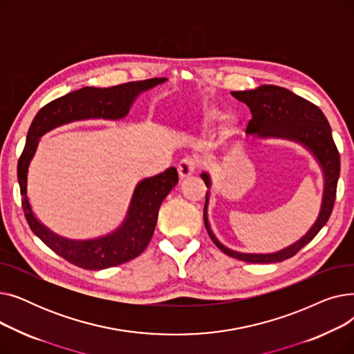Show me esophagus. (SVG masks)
<instances>
[{
    "label": "esophagus",
    "mask_w": 354,
    "mask_h": 354,
    "mask_svg": "<svg viewBox=\"0 0 354 354\" xmlns=\"http://www.w3.org/2000/svg\"><path fill=\"white\" fill-rule=\"evenodd\" d=\"M196 167H198L196 159H194V158H185V159H182V160L179 162V165H178L179 178H180V179L189 178L191 175L195 174Z\"/></svg>",
    "instance_id": "34e87169"
}]
</instances>
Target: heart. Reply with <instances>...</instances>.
<instances>
[{"label": "heart", "mask_w": 354, "mask_h": 354, "mask_svg": "<svg viewBox=\"0 0 354 354\" xmlns=\"http://www.w3.org/2000/svg\"><path fill=\"white\" fill-rule=\"evenodd\" d=\"M207 119H209V120L216 119V113H215V111H208V113H207Z\"/></svg>", "instance_id": "1"}]
</instances>
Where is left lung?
<instances>
[{"label":"left lung","mask_w":354,"mask_h":354,"mask_svg":"<svg viewBox=\"0 0 354 354\" xmlns=\"http://www.w3.org/2000/svg\"><path fill=\"white\" fill-rule=\"evenodd\" d=\"M231 95L239 102L245 103L251 110L252 119L248 122L245 130L247 135H258L261 138H284L300 142L314 153L324 171L326 183L323 205L315 224L300 241L274 254H243L222 245L212 234L208 224L207 194V203L205 208H203V221H205L207 231L214 241V244L222 252L232 258L241 259V261L252 264L280 263L287 258H291L303 247H306L328 221L334 207V201H336L337 180L340 176V153L336 143L333 140L331 127L320 107L294 95L292 91L280 86L263 84L254 90L231 91ZM201 176L203 182H205L207 188H209V176L207 174H202Z\"/></svg>","instance_id":"8db88e82"}]
</instances>
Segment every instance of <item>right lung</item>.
I'll return each mask as SVG.
<instances>
[{"label":"right lung","instance_id":"obj_1","mask_svg":"<svg viewBox=\"0 0 354 354\" xmlns=\"http://www.w3.org/2000/svg\"><path fill=\"white\" fill-rule=\"evenodd\" d=\"M165 79L129 82L113 87H83L46 104L35 115L27 135L24 151L18 159L17 176L23 196L21 205L31 231L70 264L84 270H104L139 257L152 239L162 201L178 183V171L165 172L142 180L133 194L127 218L113 234L87 241H71L53 234L34 216L27 199V172L40 136L60 124L82 119H120L127 115L139 93Z\"/></svg>","mask_w":354,"mask_h":354}]
</instances>
